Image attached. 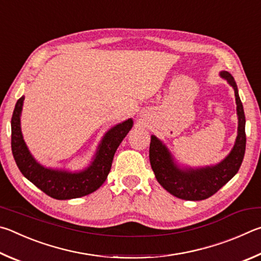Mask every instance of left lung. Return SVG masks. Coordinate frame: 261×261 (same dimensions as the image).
Listing matches in <instances>:
<instances>
[{
    "instance_id": "1",
    "label": "left lung",
    "mask_w": 261,
    "mask_h": 261,
    "mask_svg": "<svg viewBox=\"0 0 261 261\" xmlns=\"http://www.w3.org/2000/svg\"><path fill=\"white\" fill-rule=\"evenodd\" d=\"M220 76L229 84L235 93L236 112L239 119L234 147L221 162L203 167L181 166L166 144L156 135H151L149 158L157 181L164 189L177 198L202 200L211 197L239 172L245 153V116L239 89L234 77L227 71Z\"/></svg>"
}]
</instances>
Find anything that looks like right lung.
Here are the masks:
<instances>
[{
    "label": "right lung",
    "instance_id": "1",
    "mask_svg": "<svg viewBox=\"0 0 261 261\" xmlns=\"http://www.w3.org/2000/svg\"><path fill=\"white\" fill-rule=\"evenodd\" d=\"M25 96L17 100L11 118V149L21 174L55 199H72L89 195L107 180L117 149L133 127V119L119 122L104 134L93 157L84 170L70 171L40 164L27 148L22 138L20 117Z\"/></svg>",
    "mask_w": 261,
    "mask_h": 261
}]
</instances>
